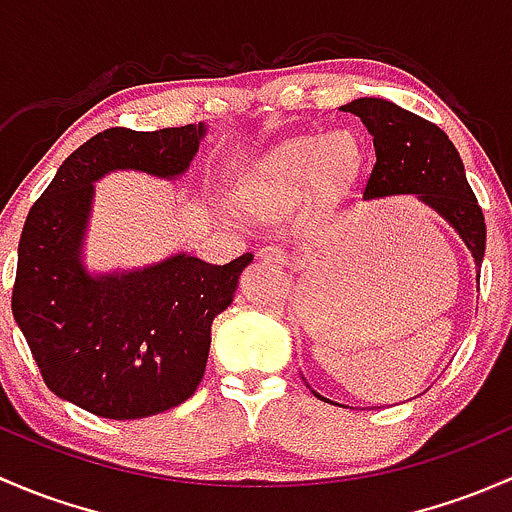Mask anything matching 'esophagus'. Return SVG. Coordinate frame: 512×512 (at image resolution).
<instances>
[{
  "label": "esophagus",
  "instance_id": "1",
  "mask_svg": "<svg viewBox=\"0 0 512 512\" xmlns=\"http://www.w3.org/2000/svg\"><path fill=\"white\" fill-rule=\"evenodd\" d=\"M260 260L270 262V265H285L287 252L280 245H265L260 247Z\"/></svg>",
  "mask_w": 512,
  "mask_h": 512
}]
</instances>
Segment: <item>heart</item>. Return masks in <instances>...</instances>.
Returning <instances> with one entry per match:
<instances>
[{"label": "heart", "mask_w": 512, "mask_h": 512, "mask_svg": "<svg viewBox=\"0 0 512 512\" xmlns=\"http://www.w3.org/2000/svg\"><path fill=\"white\" fill-rule=\"evenodd\" d=\"M361 168V146L354 133L297 138L265 158L245 188L250 208H272L292 200L309 178L322 195H339Z\"/></svg>", "instance_id": "heart-1"}]
</instances>
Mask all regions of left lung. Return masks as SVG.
I'll return each instance as SVG.
<instances>
[{
  "instance_id": "left-lung-1",
  "label": "left lung",
  "mask_w": 512,
  "mask_h": 512,
  "mask_svg": "<svg viewBox=\"0 0 512 512\" xmlns=\"http://www.w3.org/2000/svg\"><path fill=\"white\" fill-rule=\"evenodd\" d=\"M344 111L359 116L374 136L376 163L366 180V198L418 195L456 227L480 265L485 255L483 210L446 133L436 123L384 98H356Z\"/></svg>"
}]
</instances>
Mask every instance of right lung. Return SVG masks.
<instances>
[{
	"label": "right lung",
	"mask_w": 512,
	"mask_h": 512,
	"mask_svg": "<svg viewBox=\"0 0 512 512\" xmlns=\"http://www.w3.org/2000/svg\"><path fill=\"white\" fill-rule=\"evenodd\" d=\"M203 123L106 128L76 148L27 215L12 312L44 384L89 414L128 421L183 404L203 381L210 324L230 307L250 252L208 265L175 255L131 275L91 277L79 262L94 180L116 168L173 178Z\"/></svg>",
	"instance_id": "1"
}]
</instances>
